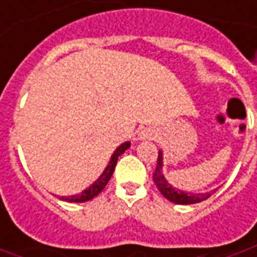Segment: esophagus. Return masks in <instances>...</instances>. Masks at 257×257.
I'll list each match as a JSON object with an SVG mask.
<instances>
[{
    "mask_svg": "<svg viewBox=\"0 0 257 257\" xmlns=\"http://www.w3.org/2000/svg\"><path fill=\"white\" fill-rule=\"evenodd\" d=\"M155 138V132L152 129H142L138 134V139L139 141H146V139H154Z\"/></svg>",
    "mask_w": 257,
    "mask_h": 257,
    "instance_id": "obj_1",
    "label": "esophagus"
}]
</instances>
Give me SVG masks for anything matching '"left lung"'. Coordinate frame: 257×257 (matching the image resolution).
Returning a JSON list of instances; mask_svg holds the SVG:
<instances>
[{"label":"left lung","instance_id":"1","mask_svg":"<svg viewBox=\"0 0 257 257\" xmlns=\"http://www.w3.org/2000/svg\"><path fill=\"white\" fill-rule=\"evenodd\" d=\"M164 152L159 151L158 155V162H156V169L154 173V182H155L156 188L159 192L164 195L168 200H171L172 203L176 205H193V203H199L202 200H206L210 198L216 189L210 190V192H205V193H195V192H185V190L173 188L169 182L166 181L164 172Z\"/></svg>","mask_w":257,"mask_h":257}]
</instances>
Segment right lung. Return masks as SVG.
Listing matches in <instances>:
<instances>
[{"mask_svg":"<svg viewBox=\"0 0 257 257\" xmlns=\"http://www.w3.org/2000/svg\"><path fill=\"white\" fill-rule=\"evenodd\" d=\"M128 148H131V142H123L122 145H119L115 152L112 154L111 159H109V164L106 165V168L103 169V172L101 173V176L93 182L92 185L89 188H86L85 190H82L81 193L78 195H72V196H61V199L65 200V202H74V203H81V202H88V200L93 199L95 196H98L101 193L103 188L106 186V183L109 182L111 176L113 175V171H115V166H116V162H118V158H119Z\"/></svg>","mask_w":257,"mask_h":257,"instance_id":"right-lung-1","label":"right lung"}]
</instances>
